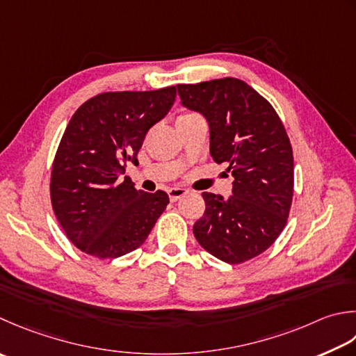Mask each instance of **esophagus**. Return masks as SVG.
Listing matches in <instances>:
<instances>
[{"instance_id":"esophagus-1","label":"esophagus","mask_w":356,"mask_h":356,"mask_svg":"<svg viewBox=\"0 0 356 356\" xmlns=\"http://www.w3.org/2000/svg\"><path fill=\"white\" fill-rule=\"evenodd\" d=\"M186 193L188 191L185 190V188H171V190H168V196H170L171 202H176L179 199H182Z\"/></svg>"}]
</instances>
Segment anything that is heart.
<instances>
[{
	"instance_id": "1",
	"label": "heart",
	"mask_w": 356,
	"mask_h": 356,
	"mask_svg": "<svg viewBox=\"0 0 356 356\" xmlns=\"http://www.w3.org/2000/svg\"><path fill=\"white\" fill-rule=\"evenodd\" d=\"M194 117H199V115L194 114V113H184V114H180L177 117V122L179 120H188V118H194Z\"/></svg>"
}]
</instances>
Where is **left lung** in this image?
Masks as SVG:
<instances>
[{"mask_svg": "<svg viewBox=\"0 0 356 356\" xmlns=\"http://www.w3.org/2000/svg\"><path fill=\"white\" fill-rule=\"evenodd\" d=\"M180 103L210 127V154L228 165V199L202 193L205 213L193 233L208 253L228 264L261 254L287 224L293 199V151L280 115L239 79L177 85Z\"/></svg>", "mask_w": 356, "mask_h": 356, "instance_id": "obj_1", "label": "left lung"}]
</instances>
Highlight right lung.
I'll return each instance as SVG.
<instances>
[{
    "label": "right lung",
    "instance_id": "right-lung-1",
    "mask_svg": "<svg viewBox=\"0 0 356 356\" xmlns=\"http://www.w3.org/2000/svg\"><path fill=\"white\" fill-rule=\"evenodd\" d=\"M176 86L103 92L75 111L55 154L51 200L74 245L100 259L134 252L170 204L165 191L122 179L148 129L170 113Z\"/></svg>",
    "mask_w": 356,
    "mask_h": 356
}]
</instances>
